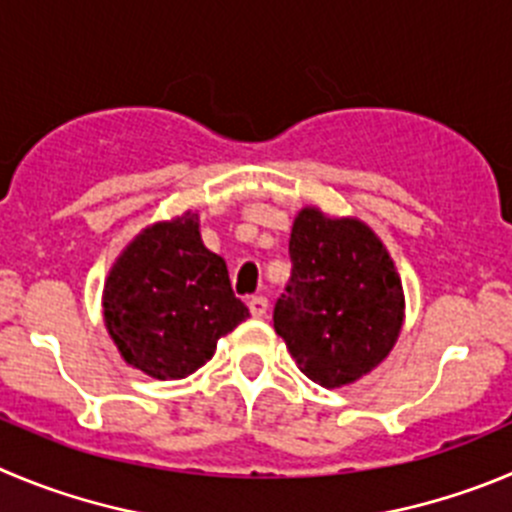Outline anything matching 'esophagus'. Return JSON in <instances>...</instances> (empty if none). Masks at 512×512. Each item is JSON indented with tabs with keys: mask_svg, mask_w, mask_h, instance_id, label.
I'll return each instance as SVG.
<instances>
[{
	"mask_svg": "<svg viewBox=\"0 0 512 512\" xmlns=\"http://www.w3.org/2000/svg\"><path fill=\"white\" fill-rule=\"evenodd\" d=\"M247 305H250L252 318H265V315H267V298H265V295H252V298L247 300Z\"/></svg>",
	"mask_w": 512,
	"mask_h": 512,
	"instance_id": "esophagus-1",
	"label": "esophagus"
}]
</instances>
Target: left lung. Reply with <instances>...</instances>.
Segmentation results:
<instances>
[{"label": "left lung", "mask_w": 512, "mask_h": 512, "mask_svg": "<svg viewBox=\"0 0 512 512\" xmlns=\"http://www.w3.org/2000/svg\"><path fill=\"white\" fill-rule=\"evenodd\" d=\"M290 260L293 278L272 321L298 369L326 389L374 371L404 326V288L379 234L358 217L303 207Z\"/></svg>", "instance_id": "left-lung-1"}]
</instances>
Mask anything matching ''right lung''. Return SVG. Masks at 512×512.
<instances>
[{
  "label": "right lung",
  "mask_w": 512,
  "mask_h": 512,
  "mask_svg": "<svg viewBox=\"0 0 512 512\" xmlns=\"http://www.w3.org/2000/svg\"><path fill=\"white\" fill-rule=\"evenodd\" d=\"M250 310L234 298L227 262L207 250L199 214L148 224L123 247L103 285V321L118 353L151 379L202 369Z\"/></svg>",
  "instance_id": "add662e5"
}]
</instances>
